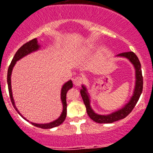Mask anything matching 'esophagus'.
I'll use <instances>...</instances> for the list:
<instances>
[{"mask_svg": "<svg viewBox=\"0 0 153 153\" xmlns=\"http://www.w3.org/2000/svg\"><path fill=\"white\" fill-rule=\"evenodd\" d=\"M83 79H82L81 77H75V78L73 79V83L75 86H80L81 84L83 82Z\"/></svg>", "mask_w": 153, "mask_h": 153, "instance_id": "obj_1", "label": "esophagus"}]
</instances>
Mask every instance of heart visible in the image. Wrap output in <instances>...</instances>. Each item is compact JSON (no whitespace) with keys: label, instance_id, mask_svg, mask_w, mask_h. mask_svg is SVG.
<instances>
[{"label":"heart","instance_id":"1","mask_svg":"<svg viewBox=\"0 0 153 153\" xmlns=\"http://www.w3.org/2000/svg\"><path fill=\"white\" fill-rule=\"evenodd\" d=\"M88 49H85V50H82L81 52H80L78 53V55H83V54H85L86 53H88Z\"/></svg>","mask_w":153,"mask_h":153}]
</instances>
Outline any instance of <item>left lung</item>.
Here are the masks:
<instances>
[{
	"label": "left lung",
	"mask_w": 153,
	"mask_h": 153,
	"mask_svg": "<svg viewBox=\"0 0 153 153\" xmlns=\"http://www.w3.org/2000/svg\"><path fill=\"white\" fill-rule=\"evenodd\" d=\"M116 57L127 58L133 65L135 70L134 88L132 96H131L129 101H128V103H126L122 108L114 112H112L109 114H98L91 108L90 96H89L88 92L86 87L84 85H82V88L80 89V94H81L82 101H83L84 104H85V108H86L88 115L95 122L100 123V124H103V123L110 124V123H113L120 120V119L125 118L134 108L135 105L137 103L139 99H140V95L143 92V74H142L141 64H140V60H139L136 54L133 52H128L117 54Z\"/></svg>",
	"instance_id": "1"
}]
</instances>
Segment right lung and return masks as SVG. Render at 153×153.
<instances>
[{"mask_svg":"<svg viewBox=\"0 0 153 153\" xmlns=\"http://www.w3.org/2000/svg\"><path fill=\"white\" fill-rule=\"evenodd\" d=\"M40 47H40V45L38 44L37 39L36 38H35L34 39L31 40V41L28 42L24 44V45L21 47L18 50V51L16 52L14 57H13L11 62H10L9 68H8V74H7V82H8V91H9L10 101H11L12 104H13V106L14 107L16 111L19 114H20V116H22L25 120L27 121V122H29V120H27L26 118H24V117L21 114V113L19 111V110L17 109L16 106L15 105L14 100H13V94H12L11 79H10V78H11V73H12V71H13V68L17 61L23 58L24 57H25V56L27 55V54L39 50ZM72 88H73V82H72L71 80H68V82H65L64 85H62V89H61V95H60L61 101H62V111L58 118L56 119V120L53 121V122L47 123V124H36V123H33V122H31V124H32V125L35 126V127L42 128V129H51V128L56 127H57V126L60 125V124L65 121V119L66 118V115H67V101H66L67 92H68L70 89Z\"/></svg>","mask_w":153,"mask_h":153,"instance_id":"1","label":"right lung"}]
</instances>
